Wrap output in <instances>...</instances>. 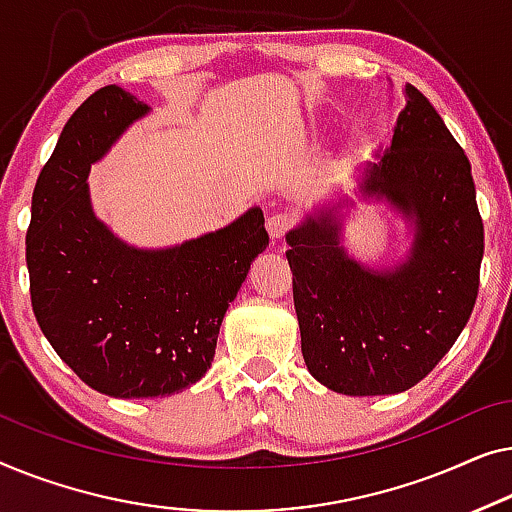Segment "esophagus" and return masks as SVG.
Instances as JSON below:
<instances>
[{
  "label": "esophagus",
  "instance_id": "1",
  "mask_svg": "<svg viewBox=\"0 0 512 512\" xmlns=\"http://www.w3.org/2000/svg\"><path fill=\"white\" fill-rule=\"evenodd\" d=\"M294 222H297V218H294L292 213L280 211V213L271 215L269 222H266V229H269L271 239H283V236L292 229Z\"/></svg>",
  "mask_w": 512,
  "mask_h": 512
}]
</instances>
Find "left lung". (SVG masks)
<instances>
[{"instance_id": "obj_1", "label": "left lung", "mask_w": 512, "mask_h": 512, "mask_svg": "<svg viewBox=\"0 0 512 512\" xmlns=\"http://www.w3.org/2000/svg\"><path fill=\"white\" fill-rule=\"evenodd\" d=\"M392 141L357 169L355 197L406 222L399 262L369 266L343 246L355 199L336 194L285 234L301 352L311 376L348 397L399 394L441 362L469 322L485 232L471 162L429 99L406 83Z\"/></svg>"}]
</instances>
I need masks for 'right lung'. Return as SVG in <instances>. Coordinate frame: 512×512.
Here are the masks:
<instances>
[{"label":"right lung","instance_id":"right-lung-1","mask_svg":"<svg viewBox=\"0 0 512 512\" xmlns=\"http://www.w3.org/2000/svg\"><path fill=\"white\" fill-rule=\"evenodd\" d=\"M148 113L118 85L85 99L41 169L27 229L43 336L85 385L115 399L169 397L204 378L222 318L269 246L259 206L167 248H136L97 218L90 167Z\"/></svg>","mask_w":512,"mask_h":512}]
</instances>
